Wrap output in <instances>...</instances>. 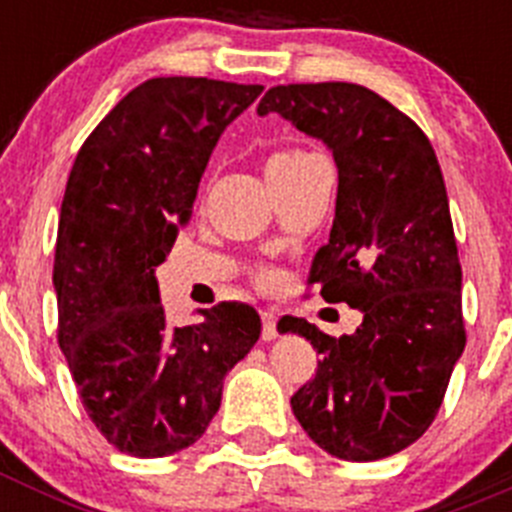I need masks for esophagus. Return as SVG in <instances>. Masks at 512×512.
Segmentation results:
<instances>
[{"instance_id":"34e87169","label":"esophagus","mask_w":512,"mask_h":512,"mask_svg":"<svg viewBox=\"0 0 512 512\" xmlns=\"http://www.w3.org/2000/svg\"><path fill=\"white\" fill-rule=\"evenodd\" d=\"M277 336V312L264 310L261 312V338H264V341H274Z\"/></svg>"}]
</instances>
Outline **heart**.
Returning <instances> with one entry per match:
<instances>
[{
    "label": "heart",
    "instance_id": "b5f03b06",
    "mask_svg": "<svg viewBox=\"0 0 512 512\" xmlns=\"http://www.w3.org/2000/svg\"><path fill=\"white\" fill-rule=\"evenodd\" d=\"M307 156H310V153H305V151H279L269 158V166L295 164V161H302V158H307ZM269 166H266V169H269Z\"/></svg>",
    "mask_w": 512,
    "mask_h": 512
}]
</instances>
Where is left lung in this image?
Here are the masks:
<instances>
[{"instance_id":"1","label":"left lung","mask_w":512,"mask_h":512,"mask_svg":"<svg viewBox=\"0 0 512 512\" xmlns=\"http://www.w3.org/2000/svg\"><path fill=\"white\" fill-rule=\"evenodd\" d=\"M256 112H277L333 153L336 217L310 284L364 315L343 338L302 318L279 320V333L307 338L320 354L292 413L338 459L397 454L428 431L467 343L459 251L431 140L377 92L346 81L274 87Z\"/></svg>"}]
</instances>
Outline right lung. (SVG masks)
<instances>
[{
  "label": "right lung",
  "instance_id": "right-lung-1",
  "mask_svg": "<svg viewBox=\"0 0 512 512\" xmlns=\"http://www.w3.org/2000/svg\"><path fill=\"white\" fill-rule=\"evenodd\" d=\"M261 92L202 76L148 79L76 153L53 264L58 346L84 410L122 454L192 446L220 408L225 374L261 336L259 312L243 302L174 328L156 279L217 140Z\"/></svg>",
  "mask_w": 512,
  "mask_h": 512
}]
</instances>
